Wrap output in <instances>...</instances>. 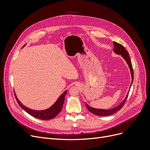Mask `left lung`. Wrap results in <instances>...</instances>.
<instances>
[{
  "label": "left lung",
  "instance_id": "left-lung-1",
  "mask_svg": "<svg viewBox=\"0 0 150 150\" xmlns=\"http://www.w3.org/2000/svg\"><path fill=\"white\" fill-rule=\"evenodd\" d=\"M113 44H114V49H113V51H114L115 53L118 54V55H121L122 57H123L124 59L126 61L127 64H128V65L129 66L130 72H131V83L129 86V89H130L131 87V85H132V83H133L134 76H133V67H132V64H131V61L130 59V57L129 56V53L125 49V48L122 46L121 44H120L119 43H117L116 42H113ZM129 89L128 90V93H127L125 98L124 99V100L122 101L119 104V105H117V106L113 108L112 109H110V110H104V109L94 108L93 107H91L90 106L88 105L87 103H85L86 107H87L89 111L92 112L93 114H94L95 115L101 116H107L111 115L112 114H114V113L116 112L117 111H118L119 110H120L121 108L122 107V106L124 105L126 99H127V98H128V94L129 92Z\"/></svg>",
  "mask_w": 150,
  "mask_h": 150
}]
</instances>
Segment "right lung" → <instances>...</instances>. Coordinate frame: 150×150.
<instances>
[{"mask_svg":"<svg viewBox=\"0 0 150 150\" xmlns=\"http://www.w3.org/2000/svg\"><path fill=\"white\" fill-rule=\"evenodd\" d=\"M25 45L26 44H25L24 46L22 47V48H23ZM66 93L67 90H66L58 98L56 101L54 103L51 107H49V108L46 109V110H33V109H30L24 106V104L19 100V99L17 97L16 94L14 91L16 100L18 104H19V105L30 115L33 116V117H35V118L40 119L41 120H49L53 119L54 117H55L59 113L61 112V111L62 110L63 104H64V98Z\"/></svg>","mask_w":150,"mask_h":150,"instance_id":"add662e5","label":"right lung"}]
</instances>
